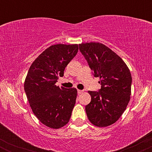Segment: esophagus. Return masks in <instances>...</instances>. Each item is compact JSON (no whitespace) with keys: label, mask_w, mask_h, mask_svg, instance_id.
I'll return each instance as SVG.
<instances>
[{"label":"esophagus","mask_w":152,"mask_h":152,"mask_svg":"<svg viewBox=\"0 0 152 152\" xmlns=\"http://www.w3.org/2000/svg\"><path fill=\"white\" fill-rule=\"evenodd\" d=\"M83 92V91L82 90H78V94H81Z\"/></svg>","instance_id":"esophagus-1"}]
</instances>
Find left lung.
Instances as JSON below:
<instances>
[{
    "mask_svg": "<svg viewBox=\"0 0 152 152\" xmlns=\"http://www.w3.org/2000/svg\"><path fill=\"white\" fill-rule=\"evenodd\" d=\"M79 50L102 84L99 91H88L91 100L85 108L87 116L94 126H110L121 117L130 101L129 69L121 57L101 43H80Z\"/></svg>",
    "mask_w": 152,
    "mask_h": 152,
    "instance_id": "8db88e82",
    "label": "left lung"
}]
</instances>
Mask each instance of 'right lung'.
<instances>
[{"label": "right lung", "instance_id": "obj_1", "mask_svg": "<svg viewBox=\"0 0 152 152\" xmlns=\"http://www.w3.org/2000/svg\"><path fill=\"white\" fill-rule=\"evenodd\" d=\"M78 50V44L52 45L38 56L28 71L24 82L28 101L35 116L49 128H61L70 120L77 90L59 88L56 83Z\"/></svg>", "mask_w": 152, "mask_h": 152}]
</instances>
